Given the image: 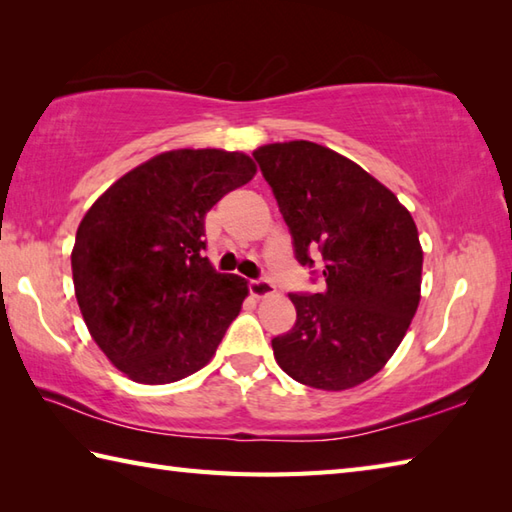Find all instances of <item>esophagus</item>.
Here are the masks:
<instances>
[{
	"label": "esophagus",
	"instance_id": "1",
	"mask_svg": "<svg viewBox=\"0 0 512 512\" xmlns=\"http://www.w3.org/2000/svg\"><path fill=\"white\" fill-rule=\"evenodd\" d=\"M248 290H250V295L253 297H257V299H266V297H273L275 292H277V288H275V284L270 279H266V277H259V279H250L248 281Z\"/></svg>",
	"mask_w": 512,
	"mask_h": 512
}]
</instances>
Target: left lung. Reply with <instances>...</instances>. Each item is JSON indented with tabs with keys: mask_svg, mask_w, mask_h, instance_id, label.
<instances>
[{
	"mask_svg": "<svg viewBox=\"0 0 512 512\" xmlns=\"http://www.w3.org/2000/svg\"><path fill=\"white\" fill-rule=\"evenodd\" d=\"M321 292H292L297 321L275 336L279 367L297 383L341 391L383 369L420 301L422 248L409 211L356 162L308 140L253 151ZM317 258L322 268H313Z\"/></svg>",
	"mask_w": 512,
	"mask_h": 512,
	"instance_id": "8db88e82",
	"label": "left lung"
}]
</instances>
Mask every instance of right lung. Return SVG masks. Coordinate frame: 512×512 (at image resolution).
Returning <instances> with one entry per match:
<instances>
[{"instance_id": "obj_1", "label": "right lung", "mask_w": 512, "mask_h": 512, "mask_svg": "<svg viewBox=\"0 0 512 512\" xmlns=\"http://www.w3.org/2000/svg\"><path fill=\"white\" fill-rule=\"evenodd\" d=\"M255 171L239 151H167L85 213L72 250L76 301L96 345L136 383L198 372L239 314L246 279L204 257V217Z\"/></svg>"}]
</instances>
